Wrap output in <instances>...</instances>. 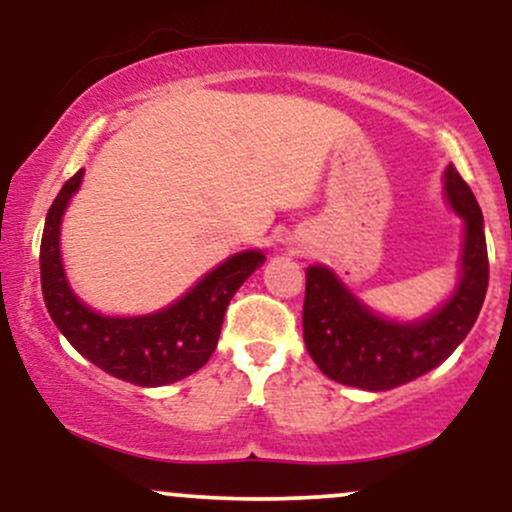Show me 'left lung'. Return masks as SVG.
<instances>
[{
    "instance_id": "1",
    "label": "left lung",
    "mask_w": 512,
    "mask_h": 512,
    "mask_svg": "<svg viewBox=\"0 0 512 512\" xmlns=\"http://www.w3.org/2000/svg\"><path fill=\"white\" fill-rule=\"evenodd\" d=\"M445 192L464 219L462 281L428 320L414 325L383 320L363 308L325 267L305 272V349L327 378L361 390H392L443 363L472 330L489 289L484 216L452 163L445 170Z\"/></svg>"
}]
</instances>
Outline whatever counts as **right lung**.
Wrapping results in <instances>:
<instances>
[{"label":"right lung","mask_w":512,"mask_h":512,"mask_svg":"<svg viewBox=\"0 0 512 512\" xmlns=\"http://www.w3.org/2000/svg\"><path fill=\"white\" fill-rule=\"evenodd\" d=\"M81 175L84 170L62 185L40 243V284L52 322L81 356L125 383L158 387L187 378L214 354L233 293L260 267L264 255L257 250L233 255L161 313L144 317L93 313L69 289L60 260V221Z\"/></svg>","instance_id":"obj_1"}]
</instances>
